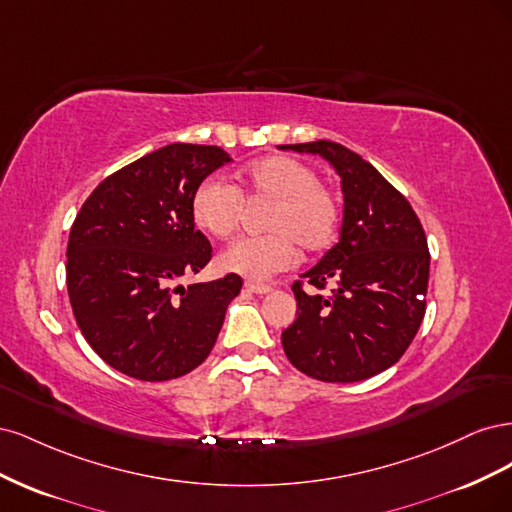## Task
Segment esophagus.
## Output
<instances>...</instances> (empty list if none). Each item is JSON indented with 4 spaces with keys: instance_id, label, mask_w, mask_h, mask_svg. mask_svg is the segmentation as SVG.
Here are the masks:
<instances>
[{
    "instance_id": "esophagus-1",
    "label": "esophagus",
    "mask_w": 512,
    "mask_h": 512,
    "mask_svg": "<svg viewBox=\"0 0 512 512\" xmlns=\"http://www.w3.org/2000/svg\"><path fill=\"white\" fill-rule=\"evenodd\" d=\"M245 290L256 292V294H267V292H271V286L260 284V282H245Z\"/></svg>"
}]
</instances>
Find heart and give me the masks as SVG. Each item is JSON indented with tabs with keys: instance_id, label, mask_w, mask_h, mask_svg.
<instances>
[{
	"instance_id": "1",
	"label": "heart",
	"mask_w": 512,
	"mask_h": 512,
	"mask_svg": "<svg viewBox=\"0 0 512 512\" xmlns=\"http://www.w3.org/2000/svg\"><path fill=\"white\" fill-rule=\"evenodd\" d=\"M237 188L220 177L200 181L190 198L194 224L207 235L224 239L237 230L243 198L271 203L265 228L269 235L241 237L220 254V267L247 280L290 269L305 254H320L335 243L344 205L337 190L318 181L316 170L290 156H267L245 166Z\"/></svg>"
}]
</instances>
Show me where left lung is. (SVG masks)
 Returning a JSON list of instances; mask_svg holds the SVG:
<instances>
[{
	"mask_svg": "<svg viewBox=\"0 0 512 512\" xmlns=\"http://www.w3.org/2000/svg\"><path fill=\"white\" fill-rule=\"evenodd\" d=\"M318 153L342 179L339 243L292 284L297 318L282 333L288 361L322 382H359L395 365L421 327L429 247L408 198L359 153L331 141L280 145ZM317 290L307 293L304 284ZM329 289L327 295H322Z\"/></svg>",
	"mask_w": 512,
	"mask_h": 512,
	"instance_id": "obj_1",
	"label": "left lung"
}]
</instances>
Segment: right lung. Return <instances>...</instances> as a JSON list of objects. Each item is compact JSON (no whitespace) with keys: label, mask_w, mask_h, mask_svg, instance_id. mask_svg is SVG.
<instances>
[{"label":"right lung","mask_w":512,"mask_h":512,"mask_svg":"<svg viewBox=\"0 0 512 512\" xmlns=\"http://www.w3.org/2000/svg\"><path fill=\"white\" fill-rule=\"evenodd\" d=\"M226 162L213 145H166L108 175L76 215L66 252L70 305L87 344L121 374L173 380L215 346L241 277L173 284L213 256L190 198Z\"/></svg>","instance_id":"obj_1"}]
</instances>
